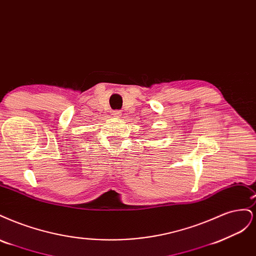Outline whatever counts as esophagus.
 Wrapping results in <instances>:
<instances>
[{"mask_svg":"<svg viewBox=\"0 0 256 256\" xmlns=\"http://www.w3.org/2000/svg\"><path fill=\"white\" fill-rule=\"evenodd\" d=\"M112 115H113V118H120L122 112L118 111V110H116V111H113V112H112Z\"/></svg>","mask_w":256,"mask_h":256,"instance_id":"1","label":"esophagus"}]
</instances>
